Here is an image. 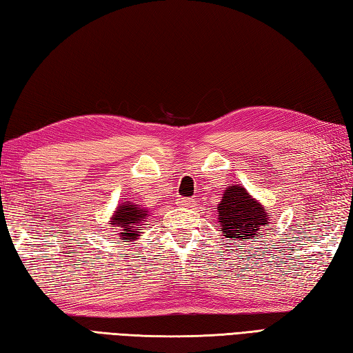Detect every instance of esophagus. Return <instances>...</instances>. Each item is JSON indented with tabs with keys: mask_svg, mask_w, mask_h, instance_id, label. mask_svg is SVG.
I'll return each instance as SVG.
<instances>
[{
	"mask_svg": "<svg viewBox=\"0 0 353 353\" xmlns=\"http://www.w3.org/2000/svg\"><path fill=\"white\" fill-rule=\"evenodd\" d=\"M177 206H181V208H192L194 206V200L192 199H179L177 200Z\"/></svg>",
	"mask_w": 353,
	"mask_h": 353,
	"instance_id": "obj_1",
	"label": "esophagus"
}]
</instances>
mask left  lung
Listing matches in <instances>:
<instances>
[{"mask_svg": "<svg viewBox=\"0 0 353 353\" xmlns=\"http://www.w3.org/2000/svg\"><path fill=\"white\" fill-rule=\"evenodd\" d=\"M216 212L224 236L238 243L261 236L262 229L270 223L261 201L250 196L241 185H230L224 190Z\"/></svg>", "mask_w": 353, "mask_h": 353, "instance_id": "obj_1", "label": "left lung"}]
</instances>
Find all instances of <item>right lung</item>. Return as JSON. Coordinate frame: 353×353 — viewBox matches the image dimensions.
Segmentation results:
<instances>
[{"label":"right lung","instance_id":"1","mask_svg":"<svg viewBox=\"0 0 353 353\" xmlns=\"http://www.w3.org/2000/svg\"><path fill=\"white\" fill-rule=\"evenodd\" d=\"M148 216V211L141 205L125 201L119 203L115 209L114 215L110 216L109 226L119 229V239H129V241H137L142 223ZM134 244V243H133Z\"/></svg>","mask_w":353,"mask_h":353}]
</instances>
